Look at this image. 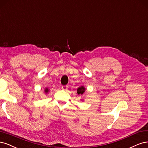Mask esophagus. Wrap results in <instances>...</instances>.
I'll use <instances>...</instances> for the list:
<instances>
[{
	"instance_id": "34e87169",
	"label": "esophagus",
	"mask_w": 148,
	"mask_h": 148,
	"mask_svg": "<svg viewBox=\"0 0 148 148\" xmlns=\"http://www.w3.org/2000/svg\"><path fill=\"white\" fill-rule=\"evenodd\" d=\"M68 88V85H63V86L61 87V89L63 90H67Z\"/></svg>"
}]
</instances>
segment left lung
Masks as SVG:
<instances>
[{
    "label": "left lung",
    "mask_w": 148,
    "mask_h": 148,
    "mask_svg": "<svg viewBox=\"0 0 148 148\" xmlns=\"http://www.w3.org/2000/svg\"><path fill=\"white\" fill-rule=\"evenodd\" d=\"M85 90H86V88H85V87H84V86H80L77 89V93L78 95H84L85 93ZM81 100L84 101V98H82Z\"/></svg>",
    "instance_id": "8db88e82"
}]
</instances>
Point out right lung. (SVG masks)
I'll use <instances>...</instances> for the list:
<instances>
[{
	"mask_svg": "<svg viewBox=\"0 0 148 148\" xmlns=\"http://www.w3.org/2000/svg\"><path fill=\"white\" fill-rule=\"evenodd\" d=\"M49 88H45V89H44V93H45V94H47V93H48L49 92Z\"/></svg>",
	"mask_w": 148,
	"mask_h": 148,
	"instance_id": "1",
	"label": "right lung"
}]
</instances>
